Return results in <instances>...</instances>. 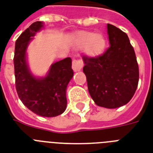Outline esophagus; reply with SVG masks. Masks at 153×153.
<instances>
[{
	"label": "esophagus",
	"instance_id": "esophagus-1",
	"mask_svg": "<svg viewBox=\"0 0 153 153\" xmlns=\"http://www.w3.org/2000/svg\"><path fill=\"white\" fill-rule=\"evenodd\" d=\"M84 65L83 61L82 59H74L72 61V68L74 70V71H80V70L82 68Z\"/></svg>",
	"mask_w": 153,
	"mask_h": 153
}]
</instances>
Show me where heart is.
<instances>
[{"label": "heart", "mask_w": 153, "mask_h": 153, "mask_svg": "<svg viewBox=\"0 0 153 153\" xmlns=\"http://www.w3.org/2000/svg\"><path fill=\"white\" fill-rule=\"evenodd\" d=\"M75 44L80 48H86L89 55L97 56L104 51L106 41L101 34H95L92 32H79L75 36Z\"/></svg>", "instance_id": "heart-1"}]
</instances>
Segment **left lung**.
<instances>
[{"instance_id":"obj_1","label":"left lung","mask_w":153,"mask_h":153,"mask_svg":"<svg viewBox=\"0 0 153 153\" xmlns=\"http://www.w3.org/2000/svg\"><path fill=\"white\" fill-rule=\"evenodd\" d=\"M110 46L95 57L83 55L84 74L90 95L99 106L114 109L133 98L139 81V67L128 36L107 24Z\"/></svg>"}]
</instances>
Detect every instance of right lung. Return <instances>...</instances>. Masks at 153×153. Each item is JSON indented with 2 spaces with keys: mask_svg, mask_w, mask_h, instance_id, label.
Here are the masks:
<instances>
[{
  "mask_svg": "<svg viewBox=\"0 0 153 153\" xmlns=\"http://www.w3.org/2000/svg\"><path fill=\"white\" fill-rule=\"evenodd\" d=\"M42 26L41 21L33 23L16 41L13 58L15 85L19 98L27 109L39 116L52 117L66 109V89L74 72L71 59L68 57L52 64L44 79H36L30 74L25 61V51L31 37Z\"/></svg>",
  "mask_w": 153,
  "mask_h": 153,
  "instance_id": "add662e5",
  "label": "right lung"
}]
</instances>
